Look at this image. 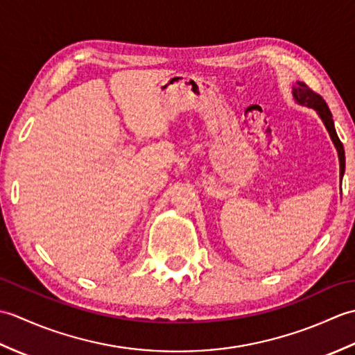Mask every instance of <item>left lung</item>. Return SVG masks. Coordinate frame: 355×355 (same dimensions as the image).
Here are the masks:
<instances>
[{
    "instance_id": "left-lung-1",
    "label": "left lung",
    "mask_w": 355,
    "mask_h": 355,
    "mask_svg": "<svg viewBox=\"0 0 355 355\" xmlns=\"http://www.w3.org/2000/svg\"><path fill=\"white\" fill-rule=\"evenodd\" d=\"M293 97H294V101H296L299 105H302V107L313 108L315 112H318V116L322 119V122H323V125H325L329 137H331V140H333L334 146L337 149L338 163H340V182H342V177L345 173V149H343L340 139L337 137L333 114H331L327 102L322 99V96L314 93L313 89H310L304 84V82H299V80L296 82V85L293 87Z\"/></svg>"
}]
</instances>
